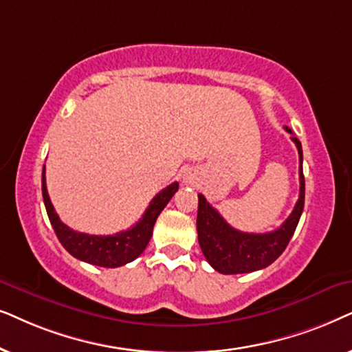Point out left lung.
I'll return each mask as SVG.
<instances>
[{
	"instance_id": "left-lung-1",
	"label": "left lung",
	"mask_w": 352,
	"mask_h": 352,
	"mask_svg": "<svg viewBox=\"0 0 352 352\" xmlns=\"http://www.w3.org/2000/svg\"><path fill=\"white\" fill-rule=\"evenodd\" d=\"M288 133L292 129L285 127ZM299 154V199L289 217L280 228L267 233H245L236 230L225 222L222 215L210 206L203 195H198V241L206 261L220 274H250L265 269L285 251L296 230L304 209V173H302V148L301 142L294 137Z\"/></svg>"
}]
</instances>
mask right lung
Returning a JSON list of instances; mask_svg holds the SVG:
<instances>
[{
    "instance_id": "right-lung-1",
    "label": "right lung",
    "mask_w": 352,
    "mask_h": 352,
    "mask_svg": "<svg viewBox=\"0 0 352 352\" xmlns=\"http://www.w3.org/2000/svg\"><path fill=\"white\" fill-rule=\"evenodd\" d=\"M177 190H179V184L173 182L167 188L159 191L149 203L148 209L144 210L143 217L129 230L107 236L88 235V233L75 232L60 222L59 215L56 214L53 204H51L48 190H46L45 167L43 173H41V191H43L45 208L60 245L77 259L93 265L109 267V269L129 264V262L135 261L142 254L144 248L148 246L149 240H151L153 227L156 223L157 215L162 212V209L172 199V196L177 193Z\"/></svg>"
}]
</instances>
